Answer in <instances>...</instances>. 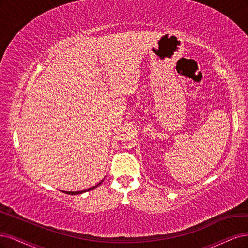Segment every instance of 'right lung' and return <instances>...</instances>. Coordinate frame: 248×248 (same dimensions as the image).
<instances>
[{
  "instance_id": "obj_1",
  "label": "right lung",
  "mask_w": 248,
  "mask_h": 248,
  "mask_svg": "<svg viewBox=\"0 0 248 248\" xmlns=\"http://www.w3.org/2000/svg\"><path fill=\"white\" fill-rule=\"evenodd\" d=\"M102 183V181L100 182V183H98L97 186H93L92 188H89V189H84V190H80V191H62V193H65V194H68V195H77V194H82V193H85V191H87V190H91V189H93V188H95V187H98Z\"/></svg>"
}]
</instances>
